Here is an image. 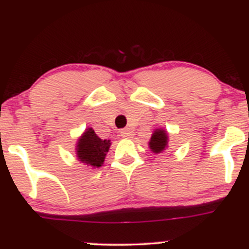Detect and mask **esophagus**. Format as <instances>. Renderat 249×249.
<instances>
[{
	"instance_id": "34e87169",
	"label": "esophagus",
	"mask_w": 249,
	"mask_h": 249,
	"mask_svg": "<svg viewBox=\"0 0 249 249\" xmlns=\"http://www.w3.org/2000/svg\"><path fill=\"white\" fill-rule=\"evenodd\" d=\"M132 135H134V134H132V130L129 129V127L120 131V136H122V138H124V139H130Z\"/></svg>"
}]
</instances>
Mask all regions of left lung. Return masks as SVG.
<instances>
[{
  "label": "left lung",
  "mask_w": 249,
  "mask_h": 249,
  "mask_svg": "<svg viewBox=\"0 0 249 249\" xmlns=\"http://www.w3.org/2000/svg\"><path fill=\"white\" fill-rule=\"evenodd\" d=\"M153 153H161L168 147V135L163 129H156L153 131L151 140L148 142Z\"/></svg>",
  "instance_id": "obj_1"
}]
</instances>
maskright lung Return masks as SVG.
<instances>
[{
    "label": "right lung",
    "mask_w": 249,
    "mask_h": 249,
    "mask_svg": "<svg viewBox=\"0 0 249 249\" xmlns=\"http://www.w3.org/2000/svg\"><path fill=\"white\" fill-rule=\"evenodd\" d=\"M109 147H110V140H102L97 136L92 127H88L78 139L76 155L78 161L96 168L103 164Z\"/></svg>",
    "instance_id": "obj_1"
}]
</instances>
